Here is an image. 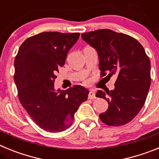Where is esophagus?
<instances>
[{"label":"esophagus","mask_w":159,"mask_h":159,"mask_svg":"<svg viewBox=\"0 0 159 159\" xmlns=\"http://www.w3.org/2000/svg\"><path fill=\"white\" fill-rule=\"evenodd\" d=\"M96 97H95V94L94 91H90L89 93H88V99H95Z\"/></svg>","instance_id":"esophagus-1"}]
</instances>
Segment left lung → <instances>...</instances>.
<instances>
[{"mask_svg": "<svg viewBox=\"0 0 159 159\" xmlns=\"http://www.w3.org/2000/svg\"><path fill=\"white\" fill-rule=\"evenodd\" d=\"M81 36L98 52L101 77L107 74L117 77L115 89L95 94L108 102L107 110L99 115L100 120L113 127L127 124L140 111L151 86L148 56L134 38L111 29L85 32Z\"/></svg>", "mask_w": 159, "mask_h": 159, "instance_id": "8db88e82", "label": "left lung"}]
</instances>
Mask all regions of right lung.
Here are the masks:
<instances>
[{
	"label": "right lung",
	"instance_id": "1",
	"mask_svg": "<svg viewBox=\"0 0 159 159\" xmlns=\"http://www.w3.org/2000/svg\"><path fill=\"white\" fill-rule=\"evenodd\" d=\"M79 36V32H41L23 42L14 60L20 102L34 123L47 131L71 127L80 105L88 99L89 92L80 85L65 91L54 88L56 74Z\"/></svg>",
	"mask_w": 159,
	"mask_h": 159
}]
</instances>
